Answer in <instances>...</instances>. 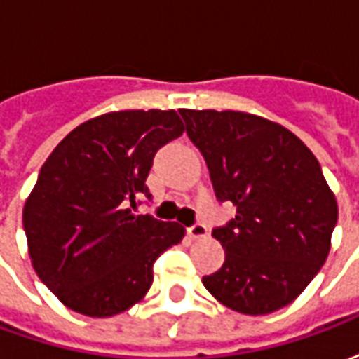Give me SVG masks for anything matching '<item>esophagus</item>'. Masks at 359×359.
Masks as SVG:
<instances>
[{
  "label": "esophagus",
  "mask_w": 359,
  "mask_h": 359,
  "mask_svg": "<svg viewBox=\"0 0 359 359\" xmlns=\"http://www.w3.org/2000/svg\"><path fill=\"white\" fill-rule=\"evenodd\" d=\"M208 226L203 225V223H194L192 226H188V236L190 238H203V236H208Z\"/></svg>",
  "instance_id": "esophagus-1"
}]
</instances>
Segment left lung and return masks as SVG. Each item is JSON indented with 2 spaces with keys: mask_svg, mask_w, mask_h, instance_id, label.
<instances>
[{
  "mask_svg": "<svg viewBox=\"0 0 359 359\" xmlns=\"http://www.w3.org/2000/svg\"><path fill=\"white\" fill-rule=\"evenodd\" d=\"M180 115L217 200L236 205V217L213 229L225 264L203 286L246 316L285 308L331 250L339 208L321 165L296 134L264 117L213 109Z\"/></svg>",
  "mask_w": 359,
  "mask_h": 359,
  "instance_id": "8db88e82",
  "label": "left lung"
}]
</instances>
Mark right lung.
<instances>
[{"mask_svg": "<svg viewBox=\"0 0 359 359\" xmlns=\"http://www.w3.org/2000/svg\"><path fill=\"white\" fill-rule=\"evenodd\" d=\"M177 111H115L69 133L42 165L22 210L38 277L67 308L111 317L142 300L154 264L184 226L134 215L151 198L146 179L157 149L179 138Z\"/></svg>", "mask_w": 359, "mask_h": 359, "instance_id": "add662e5", "label": "right lung"}]
</instances>
